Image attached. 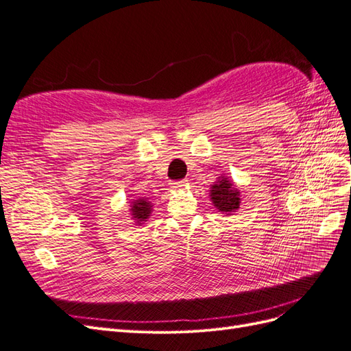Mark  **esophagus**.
I'll return each mask as SVG.
<instances>
[{
	"label": "esophagus",
	"instance_id": "1",
	"mask_svg": "<svg viewBox=\"0 0 351 351\" xmlns=\"http://www.w3.org/2000/svg\"><path fill=\"white\" fill-rule=\"evenodd\" d=\"M187 184V180H178V182H171V187L174 189H182Z\"/></svg>",
	"mask_w": 351,
	"mask_h": 351
}]
</instances>
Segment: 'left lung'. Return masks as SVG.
I'll use <instances>...</instances> for the list:
<instances>
[{"label":"left lung","instance_id":"1","mask_svg":"<svg viewBox=\"0 0 351 351\" xmlns=\"http://www.w3.org/2000/svg\"><path fill=\"white\" fill-rule=\"evenodd\" d=\"M210 199L221 212H227V214L237 209L240 205L239 192L227 178H221L217 184L212 186Z\"/></svg>","mask_w":351,"mask_h":351}]
</instances>
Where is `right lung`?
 I'll list each match as a JSON object with an SVG mask.
<instances>
[{
	"mask_svg": "<svg viewBox=\"0 0 351 351\" xmlns=\"http://www.w3.org/2000/svg\"><path fill=\"white\" fill-rule=\"evenodd\" d=\"M132 210H133V217L137 219V222L145 221L151 214V205H149V202L139 199V200L133 202Z\"/></svg>",
	"mask_w": 351,
	"mask_h": 351,
	"instance_id": "right-lung-1",
	"label": "right lung"
}]
</instances>
